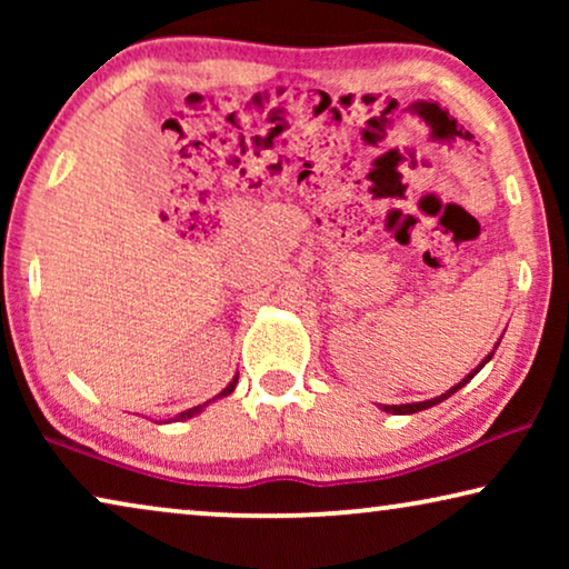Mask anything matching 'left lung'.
Returning a JSON list of instances; mask_svg holds the SVG:
<instances>
[{"mask_svg":"<svg viewBox=\"0 0 569 569\" xmlns=\"http://www.w3.org/2000/svg\"><path fill=\"white\" fill-rule=\"evenodd\" d=\"M497 345H500V341H497ZM497 345H495V349H497ZM495 349H492V352H489V355L485 357V360H481V362L477 365V368H473V370L469 372V376H466V378L461 380V383H456L453 388H450V391L440 393V396H435V399H427V401H415V403H380V409H383L386 415H417V411H422V409H430V407H435V403L446 401L448 396H453V393L458 391V388H463L466 383H469V380H471L473 376H477V372H479L481 368H485V365H487L489 360H492Z\"/></svg>","mask_w":569,"mask_h":569,"instance_id":"8db88e82","label":"left lung"}]
</instances>
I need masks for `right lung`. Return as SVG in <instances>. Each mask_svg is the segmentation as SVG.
I'll list each match as a JSON object with an SVG mask.
<instances>
[{
    "label": "right lung",
    "mask_w": 569,
    "mask_h": 569,
    "mask_svg": "<svg viewBox=\"0 0 569 569\" xmlns=\"http://www.w3.org/2000/svg\"><path fill=\"white\" fill-rule=\"evenodd\" d=\"M236 383H238V376H236V378H232V380H230V383H228V388H222V391H220V393H217V396H214V399H224V396H230L232 391H236ZM214 399H209V401H204V403H199V407H191V409H186V411H181V415H178V417H173V419H168V422H183V419H189V417H193V415H199V411H204V407H207V403H212Z\"/></svg>",
    "instance_id": "obj_1"
}]
</instances>
